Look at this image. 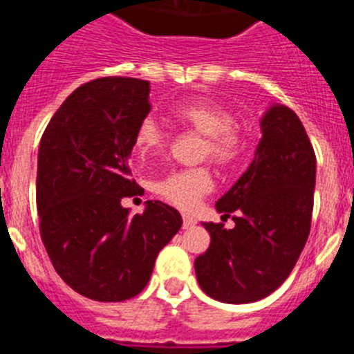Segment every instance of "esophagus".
<instances>
[{"instance_id": "34e87169", "label": "esophagus", "mask_w": 354, "mask_h": 354, "mask_svg": "<svg viewBox=\"0 0 354 354\" xmlns=\"http://www.w3.org/2000/svg\"><path fill=\"white\" fill-rule=\"evenodd\" d=\"M196 225V218L190 215H183V229H190Z\"/></svg>"}]
</instances>
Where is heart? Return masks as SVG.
Wrapping results in <instances>:
<instances>
[{
	"label": "heart",
	"mask_w": 354,
	"mask_h": 354,
	"mask_svg": "<svg viewBox=\"0 0 354 354\" xmlns=\"http://www.w3.org/2000/svg\"><path fill=\"white\" fill-rule=\"evenodd\" d=\"M171 118L178 125L205 136L201 158H209L222 169H231L245 153V139L234 127V118L227 109L212 102L183 100L171 107ZM165 145V132L153 118H145L133 133V149L141 158L160 151ZM213 189V176L208 167L173 171L155 181L153 190L158 197L190 209Z\"/></svg>",
	"instance_id": "1"
}]
</instances>
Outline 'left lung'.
Wrapping results in <instances>:
<instances>
[{
	"mask_svg": "<svg viewBox=\"0 0 354 354\" xmlns=\"http://www.w3.org/2000/svg\"><path fill=\"white\" fill-rule=\"evenodd\" d=\"M256 157L216 201L234 227L205 222L212 241L196 259L201 289L224 304H250L272 295L289 277L310 232L316 153L300 118L270 107L261 120Z\"/></svg>",
	"mask_w": 354,
	"mask_h": 354,
	"instance_id": "obj_1",
	"label": "left lung"
}]
</instances>
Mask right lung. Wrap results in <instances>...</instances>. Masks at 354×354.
Segmentation results:
<instances>
[{
    "instance_id": "right-lung-1",
    "label": "right lung",
    "mask_w": 354,
    "mask_h": 354,
    "mask_svg": "<svg viewBox=\"0 0 354 354\" xmlns=\"http://www.w3.org/2000/svg\"><path fill=\"white\" fill-rule=\"evenodd\" d=\"M148 98V81L95 79L63 102L40 139V236L56 273L90 300L139 295L183 224L162 201H146L133 216L122 206L141 190L130 180L129 157L136 129L151 111Z\"/></svg>"
}]
</instances>
